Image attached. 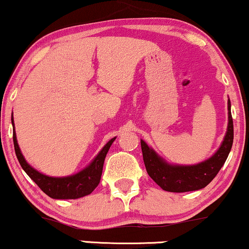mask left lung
<instances>
[{
	"label": "left lung",
	"instance_id": "left-lung-1",
	"mask_svg": "<svg viewBox=\"0 0 249 249\" xmlns=\"http://www.w3.org/2000/svg\"><path fill=\"white\" fill-rule=\"evenodd\" d=\"M229 125L218 151L203 162L193 166L169 164L159 157L143 140H140L143 162L151 178L163 190L170 193H187L205 188L215 178L229 157L233 143V119L229 100Z\"/></svg>",
	"mask_w": 249,
	"mask_h": 249
}]
</instances>
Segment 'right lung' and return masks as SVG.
I'll list each match as a JSON object with an SVG mask.
<instances>
[{"label":"right lung","instance_id":"add662e5","mask_svg":"<svg viewBox=\"0 0 249 249\" xmlns=\"http://www.w3.org/2000/svg\"><path fill=\"white\" fill-rule=\"evenodd\" d=\"M11 123L14 125V119L11 116ZM14 146L15 153L18 159V162L24 172L30 176V178L35 182L36 184L44 191L47 196L54 199H76L80 197L87 196L91 194L97 187L101 181L102 170H103L104 160H106L107 153L109 151L110 146L115 142L116 138L107 142V145L102 148V151L96 155V158L91 161V163L85 169L81 170L77 174L71 176H65V178H52V176L44 175L39 173L38 170L32 168L30 164L26 162L24 159L20 148L17 143L16 132H15L14 126Z\"/></svg>","mask_w":249,"mask_h":249}]
</instances>
